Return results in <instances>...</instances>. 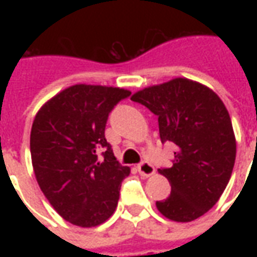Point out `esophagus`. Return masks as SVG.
Listing matches in <instances>:
<instances>
[{"mask_svg": "<svg viewBox=\"0 0 257 257\" xmlns=\"http://www.w3.org/2000/svg\"><path fill=\"white\" fill-rule=\"evenodd\" d=\"M138 171H139V173L142 175V176H151V175H154V172H156V169H154V167L151 165L150 162L147 161H143L140 162L139 165H138Z\"/></svg>", "mask_w": 257, "mask_h": 257, "instance_id": "esophagus-1", "label": "esophagus"}]
</instances>
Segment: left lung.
<instances>
[{
  "label": "left lung",
  "mask_w": 257,
  "mask_h": 257,
  "mask_svg": "<svg viewBox=\"0 0 257 257\" xmlns=\"http://www.w3.org/2000/svg\"><path fill=\"white\" fill-rule=\"evenodd\" d=\"M134 101L158 117L162 143L176 146L171 168L158 172L171 183V195L157 209L173 221H193L219 201L235 162V136L220 97L208 86L175 78L136 92Z\"/></svg>",
  "instance_id": "obj_1"
}]
</instances>
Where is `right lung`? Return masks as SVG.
Here are the masks:
<instances>
[{
	"mask_svg": "<svg viewBox=\"0 0 257 257\" xmlns=\"http://www.w3.org/2000/svg\"><path fill=\"white\" fill-rule=\"evenodd\" d=\"M129 95L122 88L73 85L48 100L34 118L30 151L37 182L53 209L71 224L99 226L117 208L131 169L114 157L104 129L114 106Z\"/></svg>",
	"mask_w": 257,
	"mask_h": 257,
	"instance_id": "obj_1",
	"label": "right lung"
}]
</instances>
